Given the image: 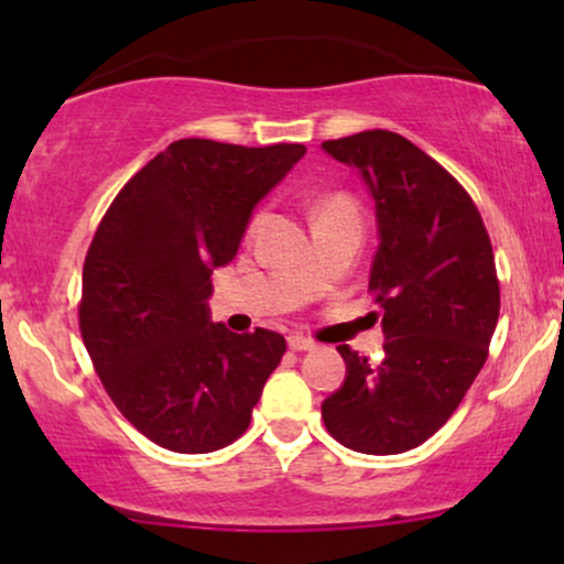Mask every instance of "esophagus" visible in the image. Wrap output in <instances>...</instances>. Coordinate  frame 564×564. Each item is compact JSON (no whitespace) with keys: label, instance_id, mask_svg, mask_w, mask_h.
Masks as SVG:
<instances>
[{"label":"esophagus","instance_id":"34e87169","mask_svg":"<svg viewBox=\"0 0 564 564\" xmlns=\"http://www.w3.org/2000/svg\"><path fill=\"white\" fill-rule=\"evenodd\" d=\"M289 347L294 349V352H310V349H315L318 345H315L313 339H307V336L291 334V336H289Z\"/></svg>","mask_w":564,"mask_h":564}]
</instances>
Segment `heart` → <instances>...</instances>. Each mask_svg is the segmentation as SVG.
Segmentation results:
<instances>
[{
    "instance_id": "b5f03b06",
    "label": "heart",
    "mask_w": 564,
    "mask_h": 564,
    "mask_svg": "<svg viewBox=\"0 0 564 564\" xmlns=\"http://www.w3.org/2000/svg\"><path fill=\"white\" fill-rule=\"evenodd\" d=\"M332 215H349V217H358L355 215V206L352 200H349L347 196H328L323 198L318 204V219L321 217H332ZM257 228V219L251 223V230Z\"/></svg>"
}]
</instances>
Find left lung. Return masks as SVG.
Returning <instances> with one entry per match:
<instances>
[{
  "label": "left lung",
  "mask_w": 564,
  "mask_h": 564,
  "mask_svg": "<svg viewBox=\"0 0 564 564\" xmlns=\"http://www.w3.org/2000/svg\"><path fill=\"white\" fill-rule=\"evenodd\" d=\"M321 148L373 198L368 289L384 332L379 364L336 347L347 373L321 413L341 445L390 456L435 435L480 373L501 304L494 249L467 191L411 140L366 129Z\"/></svg>",
  "instance_id": "8db88e82"
}]
</instances>
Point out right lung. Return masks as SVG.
<instances>
[{
	"mask_svg": "<svg viewBox=\"0 0 564 564\" xmlns=\"http://www.w3.org/2000/svg\"><path fill=\"white\" fill-rule=\"evenodd\" d=\"M307 148L177 140L102 217L82 273L79 326L97 377L148 440L212 453L241 437L286 339L212 321V273L236 260L257 204Z\"/></svg>",
	"mask_w": 564,
	"mask_h": 564,
	"instance_id": "obj_1",
	"label": "right lung"
}]
</instances>
